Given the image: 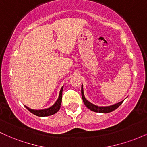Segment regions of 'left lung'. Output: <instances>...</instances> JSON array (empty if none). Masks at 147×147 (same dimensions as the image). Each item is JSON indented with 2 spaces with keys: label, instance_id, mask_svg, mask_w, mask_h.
<instances>
[{
  "label": "left lung",
  "instance_id": "1",
  "mask_svg": "<svg viewBox=\"0 0 147 147\" xmlns=\"http://www.w3.org/2000/svg\"><path fill=\"white\" fill-rule=\"evenodd\" d=\"M82 99H83V102L84 103L88 109H89L90 110L92 111H94V112L96 113H110L115 110L116 109H117L121 104H122V102L124 101H122V102L117 103V104H114V105L109 106H97L94 105V104H91L90 102H89L88 101H87L85 97H84V90H83V87H82Z\"/></svg>",
  "mask_w": 147,
  "mask_h": 147
}]
</instances>
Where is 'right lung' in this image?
Here are the masks:
<instances>
[{"mask_svg":"<svg viewBox=\"0 0 147 147\" xmlns=\"http://www.w3.org/2000/svg\"><path fill=\"white\" fill-rule=\"evenodd\" d=\"M62 91H63V87L61 88L60 90V93H59V97L58 99L55 104H54L53 106H52L51 107L48 108V109H43V110H33V109H30L27 106L26 109H28L30 112H31L32 113H33L34 115L36 116H39V117H44V116H48V115H53L59 110L60 107H61V100H62Z\"/></svg>","mask_w":147,"mask_h":147,"instance_id":"obj_1","label":"right lung"}]
</instances>
